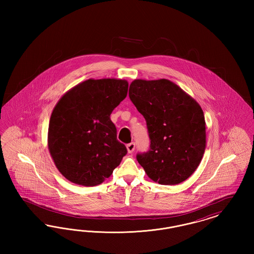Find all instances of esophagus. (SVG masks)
<instances>
[{"mask_svg":"<svg viewBox=\"0 0 254 254\" xmlns=\"http://www.w3.org/2000/svg\"><path fill=\"white\" fill-rule=\"evenodd\" d=\"M127 151H128V153H132L133 151H134V149H135V144L134 143H130V144H127Z\"/></svg>","mask_w":254,"mask_h":254,"instance_id":"1","label":"esophagus"}]
</instances>
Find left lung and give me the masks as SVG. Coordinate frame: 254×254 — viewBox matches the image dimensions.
I'll use <instances>...</instances> for the list:
<instances>
[{
    "instance_id": "1",
    "label": "left lung",
    "mask_w": 254,
    "mask_h": 254,
    "mask_svg": "<svg viewBox=\"0 0 254 254\" xmlns=\"http://www.w3.org/2000/svg\"><path fill=\"white\" fill-rule=\"evenodd\" d=\"M129 98L146 122L150 146L137 154L146 175L161 185L187 180L205 149L204 112L192 97L167 79L134 80Z\"/></svg>"
}]
</instances>
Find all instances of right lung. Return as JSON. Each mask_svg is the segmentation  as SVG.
Listing matches in <instances>:
<instances>
[{"mask_svg": "<svg viewBox=\"0 0 254 254\" xmlns=\"http://www.w3.org/2000/svg\"><path fill=\"white\" fill-rule=\"evenodd\" d=\"M120 79H89L61 98L49 121L48 144L56 168L74 184L93 187L112 174L127 150L110 114L127 94Z\"/></svg>", "mask_w": 254, "mask_h": 254, "instance_id": "1", "label": "right lung"}]
</instances>
